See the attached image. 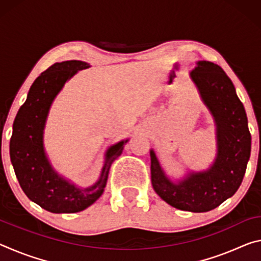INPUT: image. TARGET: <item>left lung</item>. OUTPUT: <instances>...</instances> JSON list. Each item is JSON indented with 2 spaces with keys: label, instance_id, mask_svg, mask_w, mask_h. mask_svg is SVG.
Here are the masks:
<instances>
[{
  "label": "left lung",
  "instance_id": "left-lung-1",
  "mask_svg": "<svg viewBox=\"0 0 261 261\" xmlns=\"http://www.w3.org/2000/svg\"><path fill=\"white\" fill-rule=\"evenodd\" d=\"M191 77L214 116L218 156L207 171L192 173L175 184L166 177L151 151V179L154 191L170 206L202 213L216 208L240 188L251 154V134L244 106L222 68L199 61Z\"/></svg>",
  "mask_w": 261,
  "mask_h": 261
}]
</instances>
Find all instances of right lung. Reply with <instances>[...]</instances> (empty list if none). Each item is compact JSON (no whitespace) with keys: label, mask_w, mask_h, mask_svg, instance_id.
<instances>
[{"label":"right lung","mask_w":261,"mask_h":261,"mask_svg":"<svg viewBox=\"0 0 261 261\" xmlns=\"http://www.w3.org/2000/svg\"><path fill=\"white\" fill-rule=\"evenodd\" d=\"M90 67L82 61L54 63L35 79L28 99L19 108L10 139V159L20 188L29 199L51 213H76L87 208L103 192L112 162L121 155L127 140L110 147L100 179L93 187L81 190L60 177L48 162L42 134L53 100L67 79L78 70Z\"/></svg>","instance_id":"1"}]
</instances>
